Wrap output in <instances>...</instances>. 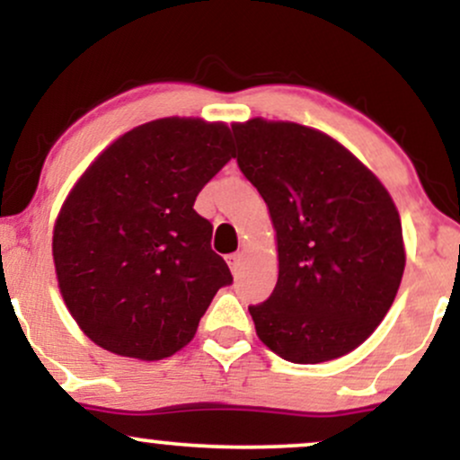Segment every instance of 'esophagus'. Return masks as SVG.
Wrapping results in <instances>:
<instances>
[{"mask_svg": "<svg viewBox=\"0 0 460 460\" xmlns=\"http://www.w3.org/2000/svg\"><path fill=\"white\" fill-rule=\"evenodd\" d=\"M226 261H229L231 272H234V274L240 272V266H242V255H240V252H234V255H229V257H226Z\"/></svg>", "mask_w": 460, "mask_h": 460, "instance_id": "1", "label": "esophagus"}]
</instances>
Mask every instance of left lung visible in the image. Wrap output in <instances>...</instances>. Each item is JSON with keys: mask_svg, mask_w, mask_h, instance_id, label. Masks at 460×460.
<instances>
[{"mask_svg": "<svg viewBox=\"0 0 460 460\" xmlns=\"http://www.w3.org/2000/svg\"><path fill=\"white\" fill-rule=\"evenodd\" d=\"M231 129L237 166L277 229V285L248 307L257 335L292 363L355 350L381 324L402 281V225L392 197L322 131L263 119Z\"/></svg>", "mask_w": 460, "mask_h": 460, "instance_id": "1", "label": "left lung"}]
</instances>
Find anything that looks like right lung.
<instances>
[{
    "mask_svg": "<svg viewBox=\"0 0 460 460\" xmlns=\"http://www.w3.org/2000/svg\"><path fill=\"white\" fill-rule=\"evenodd\" d=\"M234 157L231 131L160 119L128 131L71 190L54 229L58 285L79 329L142 361L175 355L220 288L234 283L194 209Z\"/></svg>",
    "mask_w": 460,
    "mask_h": 460,
    "instance_id": "obj_1",
    "label": "right lung"
}]
</instances>
